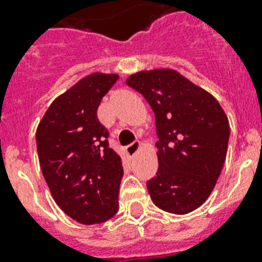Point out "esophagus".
I'll return each mask as SVG.
<instances>
[{"instance_id": "esophagus-1", "label": "esophagus", "mask_w": 262, "mask_h": 262, "mask_svg": "<svg viewBox=\"0 0 262 262\" xmlns=\"http://www.w3.org/2000/svg\"><path fill=\"white\" fill-rule=\"evenodd\" d=\"M140 147H141V143H140V141H135V143H132L130 145H127L126 149H125V151H126V155L130 156V158L132 156H135L136 154L139 152Z\"/></svg>"}]
</instances>
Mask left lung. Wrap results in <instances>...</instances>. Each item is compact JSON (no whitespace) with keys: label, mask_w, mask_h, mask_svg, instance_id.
Instances as JSON below:
<instances>
[{"label":"left lung","mask_w":262,"mask_h":262,"mask_svg":"<svg viewBox=\"0 0 262 262\" xmlns=\"http://www.w3.org/2000/svg\"><path fill=\"white\" fill-rule=\"evenodd\" d=\"M126 84L155 113L158 172L147 182L156 207L194 211L213 190L227 155L230 123L219 102L172 69L141 71Z\"/></svg>","instance_id":"left-lung-1"}]
</instances>
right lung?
<instances>
[{
    "mask_svg": "<svg viewBox=\"0 0 262 262\" xmlns=\"http://www.w3.org/2000/svg\"><path fill=\"white\" fill-rule=\"evenodd\" d=\"M117 80L118 75L85 76L51 103L36 129L39 163L51 195L81 224L103 223L118 211L122 162L96 115Z\"/></svg>",
    "mask_w": 262,
    "mask_h": 262,
    "instance_id": "obj_1",
    "label": "right lung"
}]
</instances>
